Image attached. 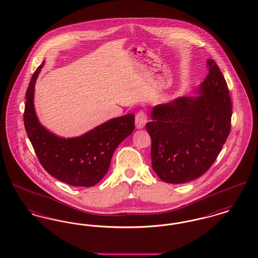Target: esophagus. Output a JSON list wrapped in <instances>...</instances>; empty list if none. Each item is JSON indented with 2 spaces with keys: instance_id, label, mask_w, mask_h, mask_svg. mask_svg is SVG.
Masks as SVG:
<instances>
[{
  "instance_id": "34e87169",
  "label": "esophagus",
  "mask_w": 258,
  "mask_h": 258,
  "mask_svg": "<svg viewBox=\"0 0 258 258\" xmlns=\"http://www.w3.org/2000/svg\"><path fill=\"white\" fill-rule=\"evenodd\" d=\"M147 123V115L145 112L140 111L135 116V126L136 128H143Z\"/></svg>"
}]
</instances>
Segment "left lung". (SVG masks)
<instances>
[{
  "label": "left lung",
  "mask_w": 258,
  "mask_h": 258,
  "mask_svg": "<svg viewBox=\"0 0 258 258\" xmlns=\"http://www.w3.org/2000/svg\"><path fill=\"white\" fill-rule=\"evenodd\" d=\"M197 88L198 97H181L151 112L146 128L152 139L154 171L161 181L183 184L207 172L221 153L231 127L232 103L226 81L214 60Z\"/></svg>",
  "instance_id": "obj_1"
}]
</instances>
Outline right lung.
<instances>
[{"mask_svg":"<svg viewBox=\"0 0 258 258\" xmlns=\"http://www.w3.org/2000/svg\"><path fill=\"white\" fill-rule=\"evenodd\" d=\"M43 64L33 74L26 92V133L40 164L51 176L75 186L95 185L108 171L116 148L133 134L135 115L111 119L78 137L52 134L39 123L34 106L35 84Z\"/></svg>","mask_w":258,"mask_h":258,"instance_id":"obj_1","label":"right lung"}]
</instances>
